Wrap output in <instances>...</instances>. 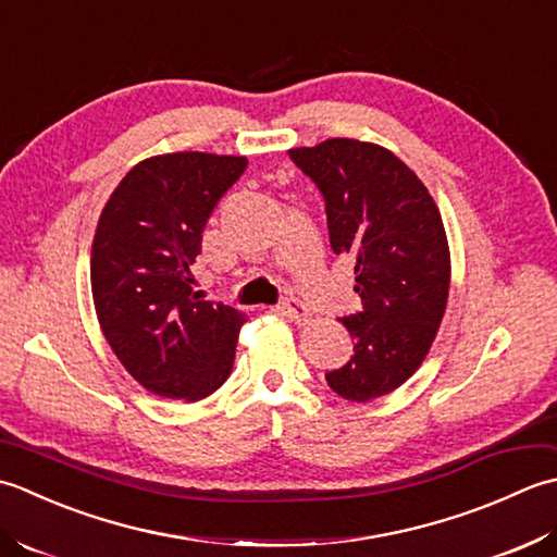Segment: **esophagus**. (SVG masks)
Masks as SVG:
<instances>
[{
  "label": "esophagus",
  "instance_id": "1",
  "mask_svg": "<svg viewBox=\"0 0 557 557\" xmlns=\"http://www.w3.org/2000/svg\"><path fill=\"white\" fill-rule=\"evenodd\" d=\"M281 310H283V314H288L295 324H308V320H310L308 305L300 302V300H295V298H288L286 302H283Z\"/></svg>",
  "mask_w": 557,
  "mask_h": 557
}]
</instances>
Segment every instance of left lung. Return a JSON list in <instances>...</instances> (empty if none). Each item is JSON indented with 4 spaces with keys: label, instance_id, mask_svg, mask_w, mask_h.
<instances>
[{
    "label": "left lung",
    "instance_id": "8db88e82",
    "mask_svg": "<svg viewBox=\"0 0 557 557\" xmlns=\"http://www.w3.org/2000/svg\"><path fill=\"white\" fill-rule=\"evenodd\" d=\"M288 156L320 189L329 243L354 262L362 302L342 317L354 356L326 384L348 401L377 399L418 370L445 314V225L413 170L382 146L329 139Z\"/></svg>",
    "mask_w": 557,
    "mask_h": 557
}]
</instances>
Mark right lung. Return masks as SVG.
Wrapping results in <instances>:
<instances>
[{"mask_svg":"<svg viewBox=\"0 0 557 557\" xmlns=\"http://www.w3.org/2000/svg\"><path fill=\"white\" fill-rule=\"evenodd\" d=\"M247 158L168 153L112 191L90 252L98 322L132 377L165 399L199 401L228 380L245 314L199 300L189 267Z\"/></svg>","mask_w":557,"mask_h":557,"instance_id":"add662e5","label":"right lung"}]
</instances>
